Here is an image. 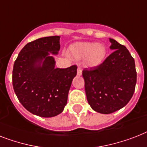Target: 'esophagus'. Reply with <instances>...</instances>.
Instances as JSON below:
<instances>
[{"label":"esophagus","mask_w":147,"mask_h":147,"mask_svg":"<svg viewBox=\"0 0 147 147\" xmlns=\"http://www.w3.org/2000/svg\"><path fill=\"white\" fill-rule=\"evenodd\" d=\"M82 69L80 67L78 68V69H77V74H78V76H82Z\"/></svg>","instance_id":"esophagus-1"}]
</instances>
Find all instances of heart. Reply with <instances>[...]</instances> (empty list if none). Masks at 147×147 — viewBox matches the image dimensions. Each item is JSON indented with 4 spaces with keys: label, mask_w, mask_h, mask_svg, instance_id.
<instances>
[{
    "label": "heart",
    "mask_w": 147,
    "mask_h": 147,
    "mask_svg": "<svg viewBox=\"0 0 147 147\" xmlns=\"http://www.w3.org/2000/svg\"><path fill=\"white\" fill-rule=\"evenodd\" d=\"M70 51L76 59L86 58V63L90 66L100 64L107 54V50L103 45L94 42L76 43L71 46Z\"/></svg>",
    "instance_id": "obj_1"
}]
</instances>
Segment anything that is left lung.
Wrapping results in <instances>:
<instances>
[{
    "mask_svg": "<svg viewBox=\"0 0 147 147\" xmlns=\"http://www.w3.org/2000/svg\"><path fill=\"white\" fill-rule=\"evenodd\" d=\"M113 52L101 64L82 71L88 103L97 113L110 114L127 104L137 82L135 63L124 45L109 38Z\"/></svg>",
    "mask_w": 147,
    "mask_h": 147,
    "instance_id": "left-lung-1",
    "label": "left lung"
}]
</instances>
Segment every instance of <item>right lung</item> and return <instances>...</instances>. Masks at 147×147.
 I'll return each instance as SVG.
<instances>
[{"mask_svg": "<svg viewBox=\"0 0 147 147\" xmlns=\"http://www.w3.org/2000/svg\"><path fill=\"white\" fill-rule=\"evenodd\" d=\"M59 48V36L38 38L24 47L14 63L15 94L21 104L34 115L45 118L56 116L67 103L77 66L55 68L54 59L49 53L57 54Z\"/></svg>", "mask_w": 147, "mask_h": 147, "instance_id": "add662e5", "label": "right lung"}]
</instances>
